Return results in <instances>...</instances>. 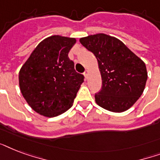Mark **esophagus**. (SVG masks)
<instances>
[{"label":"esophagus","instance_id":"34e87169","mask_svg":"<svg viewBox=\"0 0 160 160\" xmlns=\"http://www.w3.org/2000/svg\"><path fill=\"white\" fill-rule=\"evenodd\" d=\"M88 74H89V71H88L87 70H85V72H84V75H85V79H87V77H88Z\"/></svg>","mask_w":160,"mask_h":160}]
</instances>
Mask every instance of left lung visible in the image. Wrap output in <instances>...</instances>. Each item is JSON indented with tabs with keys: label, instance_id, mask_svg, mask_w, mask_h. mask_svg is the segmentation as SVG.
I'll return each instance as SVG.
<instances>
[{
	"label": "left lung",
	"instance_id": "obj_1",
	"mask_svg": "<svg viewBox=\"0 0 160 160\" xmlns=\"http://www.w3.org/2000/svg\"><path fill=\"white\" fill-rule=\"evenodd\" d=\"M97 59L102 88L95 94L98 105L112 112L129 109L141 96L148 74L143 60L119 39L100 33L80 39Z\"/></svg>",
	"mask_w": 160,
	"mask_h": 160
}]
</instances>
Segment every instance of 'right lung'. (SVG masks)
<instances>
[{
	"mask_svg": "<svg viewBox=\"0 0 160 160\" xmlns=\"http://www.w3.org/2000/svg\"><path fill=\"white\" fill-rule=\"evenodd\" d=\"M75 38L52 36L32 51L19 72L21 92L38 114L55 117L72 106L84 75L75 70L68 53Z\"/></svg>",
	"mask_w": 160,
	"mask_h": 160,
	"instance_id": "1",
	"label": "right lung"
}]
</instances>
